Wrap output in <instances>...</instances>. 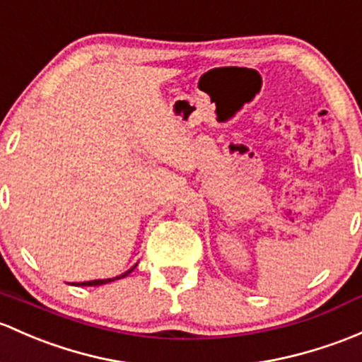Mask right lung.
Here are the masks:
<instances>
[{"label": "right lung", "instance_id": "right-lung-1", "mask_svg": "<svg viewBox=\"0 0 362 362\" xmlns=\"http://www.w3.org/2000/svg\"><path fill=\"white\" fill-rule=\"evenodd\" d=\"M135 267H136V265H133V267L130 269V271H127L124 274H121V276L111 277V279H95V281H85V283H74V284H76V286H100V284H107V283H111V281L121 279V277H127L128 274H130Z\"/></svg>", "mask_w": 362, "mask_h": 362}]
</instances>
